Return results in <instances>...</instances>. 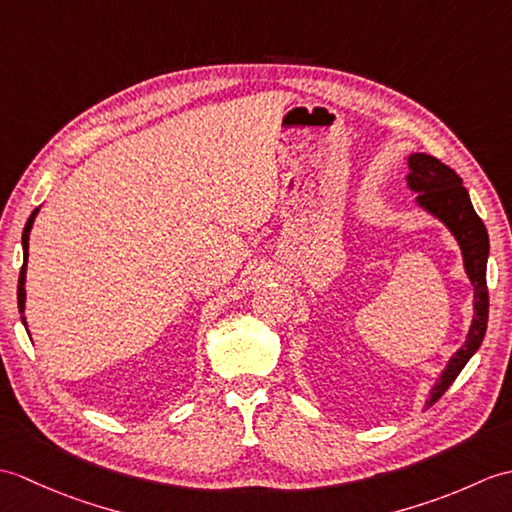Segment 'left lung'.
<instances>
[{
	"label": "left lung",
	"mask_w": 512,
	"mask_h": 512,
	"mask_svg": "<svg viewBox=\"0 0 512 512\" xmlns=\"http://www.w3.org/2000/svg\"><path fill=\"white\" fill-rule=\"evenodd\" d=\"M407 187L416 193V206L420 211L438 220L453 235L460 246L464 273L473 286V312L466 341L455 352L447 367L442 369L436 385L431 387L429 398L424 402V409H429L444 391H447L453 380L471 361V356L480 350L484 341L486 325H488V288H486V262L491 253L488 244V233L484 222L477 217L469 191L462 187V178L451 167L442 165L438 158L429 154H409L407 156Z\"/></svg>",
	"instance_id": "left-lung-1"
}]
</instances>
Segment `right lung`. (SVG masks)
<instances>
[{"instance_id":"add662e5","label":"right lung","mask_w":512,"mask_h":512,"mask_svg":"<svg viewBox=\"0 0 512 512\" xmlns=\"http://www.w3.org/2000/svg\"><path fill=\"white\" fill-rule=\"evenodd\" d=\"M39 209L32 211V215L28 217L26 228H24V235H21V248H24V266H21V273H19V286H17V303H19V314H21V323L26 325L28 330V323H26V270H28V242H30V231H32V224H35V217L39 215Z\"/></svg>"}]
</instances>
